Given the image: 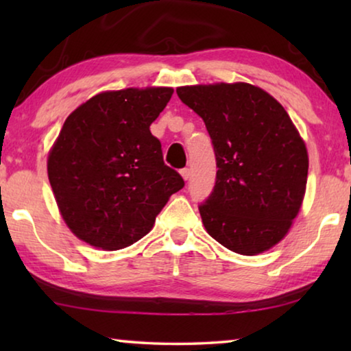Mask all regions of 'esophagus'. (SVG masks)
Wrapping results in <instances>:
<instances>
[{"label":"esophagus","instance_id":"1","mask_svg":"<svg viewBox=\"0 0 351 351\" xmlns=\"http://www.w3.org/2000/svg\"><path fill=\"white\" fill-rule=\"evenodd\" d=\"M180 173H181V176L184 178V181H187L189 178H190V170H189V169H182V170L180 171Z\"/></svg>","mask_w":351,"mask_h":351}]
</instances>
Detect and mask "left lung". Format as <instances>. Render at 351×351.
Wrapping results in <instances>:
<instances>
[{"instance_id":"8db88e82","label":"left lung","mask_w":351,"mask_h":351,"mask_svg":"<svg viewBox=\"0 0 351 351\" xmlns=\"http://www.w3.org/2000/svg\"><path fill=\"white\" fill-rule=\"evenodd\" d=\"M178 97L203 117L217 181L199 206L207 232L241 255L277 245L304 201L308 153L277 100L249 83L180 86Z\"/></svg>"}]
</instances>
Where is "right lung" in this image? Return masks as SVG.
Masks as SVG:
<instances>
[{
  "label": "right lung",
  "instance_id": "1",
  "mask_svg": "<svg viewBox=\"0 0 351 351\" xmlns=\"http://www.w3.org/2000/svg\"><path fill=\"white\" fill-rule=\"evenodd\" d=\"M171 94L162 86L105 91L64 121L47 176L64 223L88 245L106 251L133 245L184 187L150 132Z\"/></svg>",
  "mask_w": 351,
  "mask_h": 351
}]
</instances>
